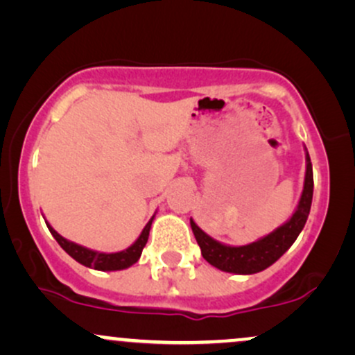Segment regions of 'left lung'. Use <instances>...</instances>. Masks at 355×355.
I'll return each instance as SVG.
<instances>
[{"label": "left lung", "mask_w": 355, "mask_h": 355, "mask_svg": "<svg viewBox=\"0 0 355 355\" xmlns=\"http://www.w3.org/2000/svg\"><path fill=\"white\" fill-rule=\"evenodd\" d=\"M312 195L313 173L311 157L307 153V170H305L304 191L299 207H297L294 215L287 223H284L282 227L268 234L267 237L242 247L223 245V243L217 242V240L209 237L205 232L198 229L197 223L190 218L191 232L197 239V243L200 245L203 259L210 266L217 267L223 272H232V274H257V272L270 267L291 248L300 232H302L305 222H307L309 211H311Z\"/></svg>", "instance_id": "8db88e82"}]
</instances>
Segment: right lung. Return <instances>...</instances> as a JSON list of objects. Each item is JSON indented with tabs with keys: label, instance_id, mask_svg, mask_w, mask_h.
<instances>
[{
	"label": "right lung",
	"instance_id": "1",
	"mask_svg": "<svg viewBox=\"0 0 355 355\" xmlns=\"http://www.w3.org/2000/svg\"><path fill=\"white\" fill-rule=\"evenodd\" d=\"M152 220L146 223L144 232H141V235L137 239V242L133 243L132 247H128L123 252H116V254H100V252L89 250V248L76 245V243L70 242V240L61 237L58 232L53 230L48 223L46 225L48 229H50L53 237L56 239V242L61 245V248H63L68 255L73 257L76 262H80L81 266L92 267L95 268V270H121V268L133 266V263L140 259L141 250H144V247L146 245V240H148Z\"/></svg>",
	"mask_w": 355,
	"mask_h": 355
}]
</instances>
